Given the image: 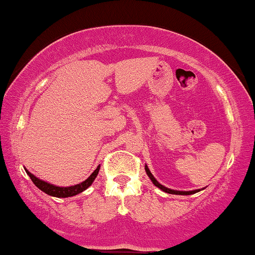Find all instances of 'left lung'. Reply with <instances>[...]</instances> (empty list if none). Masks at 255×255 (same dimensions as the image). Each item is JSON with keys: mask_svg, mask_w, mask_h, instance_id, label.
<instances>
[{"mask_svg": "<svg viewBox=\"0 0 255 255\" xmlns=\"http://www.w3.org/2000/svg\"><path fill=\"white\" fill-rule=\"evenodd\" d=\"M145 172H146V174L149 175V178L151 179V181H152V184L155 185V186H157L158 188H161V190L162 191H164V192H167V193H170V194H184V196H187V194H193V193H196V192H198L199 190H194V191H187V192H184V191H174V190H169V188H167V187H164V186H162V185L161 184H158L157 182V180L156 179L154 178V176H152V174L150 173V170H149V168L148 167L145 166Z\"/></svg>", "mask_w": 255, "mask_h": 255, "instance_id": "obj_1", "label": "left lung"}]
</instances>
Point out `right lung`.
<instances>
[{"label": "right lung", "mask_w": 255, "mask_h": 255, "mask_svg": "<svg viewBox=\"0 0 255 255\" xmlns=\"http://www.w3.org/2000/svg\"><path fill=\"white\" fill-rule=\"evenodd\" d=\"M99 169H100V166H98V168L92 173V175L89 176L87 180L81 182L79 185H75V186H69V187H58V186H55V185L49 184V182H45L43 180H40V179H38L37 176L33 175L32 173H29L27 169H26V173L28 174L29 178H31L33 184H34L39 190L43 191V192L49 194V196L57 197V198H67V197L76 196V194L83 192V191L87 190V188L91 186L92 182L94 181L95 178H97Z\"/></svg>", "instance_id": "obj_1"}]
</instances>
